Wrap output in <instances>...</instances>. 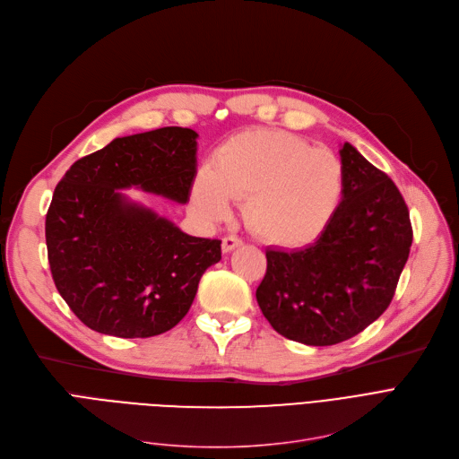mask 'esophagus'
<instances>
[{"label":"esophagus","instance_id":"esophagus-1","mask_svg":"<svg viewBox=\"0 0 459 459\" xmlns=\"http://www.w3.org/2000/svg\"><path fill=\"white\" fill-rule=\"evenodd\" d=\"M239 246H242V239H239L238 236H225L223 242H221L223 253H230L232 249H236V247H239Z\"/></svg>","mask_w":459,"mask_h":459}]
</instances>
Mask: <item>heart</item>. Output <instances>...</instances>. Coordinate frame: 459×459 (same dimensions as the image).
<instances>
[{"instance_id":"b5f03b06","label":"heart","mask_w":459,"mask_h":459,"mask_svg":"<svg viewBox=\"0 0 459 459\" xmlns=\"http://www.w3.org/2000/svg\"><path fill=\"white\" fill-rule=\"evenodd\" d=\"M344 167L329 149L290 132L249 130L230 137L193 184V206L208 221L223 220L230 199L246 201V221L264 242L307 246L339 210Z\"/></svg>"}]
</instances>
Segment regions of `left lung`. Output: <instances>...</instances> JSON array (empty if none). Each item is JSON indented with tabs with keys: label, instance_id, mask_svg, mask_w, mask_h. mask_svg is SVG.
Here are the masks:
<instances>
[{
	"label": "left lung",
	"instance_id": "obj_1",
	"mask_svg": "<svg viewBox=\"0 0 459 459\" xmlns=\"http://www.w3.org/2000/svg\"><path fill=\"white\" fill-rule=\"evenodd\" d=\"M344 191L315 244L268 249L256 301L272 327L307 346L344 342L393 301L413 242L396 184L350 143L341 149Z\"/></svg>",
	"mask_w": 459,
	"mask_h": 459
}]
</instances>
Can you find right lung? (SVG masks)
I'll use <instances>...</instances> for the list:
<instances>
[{
  "mask_svg": "<svg viewBox=\"0 0 459 459\" xmlns=\"http://www.w3.org/2000/svg\"><path fill=\"white\" fill-rule=\"evenodd\" d=\"M197 137L180 126L117 137L57 184L46 213L48 262L61 298L92 331L147 339L173 329L221 260L220 239L189 236L120 191L186 204Z\"/></svg>",
  "mask_w": 459,
  "mask_h": 459,
  "instance_id": "add662e5",
  "label": "right lung"
}]
</instances>
